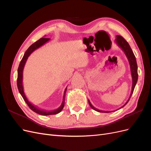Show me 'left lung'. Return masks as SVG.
<instances>
[{
	"mask_svg": "<svg viewBox=\"0 0 151 151\" xmlns=\"http://www.w3.org/2000/svg\"><path fill=\"white\" fill-rule=\"evenodd\" d=\"M115 43L117 44V45L119 47L123 52H124L125 55L129 60L130 67V70H131V75L132 77V91L130 93V98L128 99V101L126 102V103L123 105V106L120 108L119 109L123 108V106H125V105L127 104V103L129 102V101L130 99L131 96L134 92V88L135 87V85L137 83V80H138V73H137V61H136V58L135 57L133 51L131 49L129 44L128 43L127 41L123 38L122 36L117 35L116 36V39H115ZM89 104L90 105V106L94 110L98 111V112H101V113H109L110 111H101L99 109H98L97 108H96L94 107L92 104H91V102L89 100H88Z\"/></svg>",
	"mask_w": 151,
	"mask_h": 151,
	"instance_id": "obj_1",
	"label": "left lung"
}]
</instances>
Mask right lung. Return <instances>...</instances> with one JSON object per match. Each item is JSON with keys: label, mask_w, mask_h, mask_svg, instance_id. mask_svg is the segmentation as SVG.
<instances>
[{"label": "right lung", "mask_w": 151, "mask_h": 151, "mask_svg": "<svg viewBox=\"0 0 151 151\" xmlns=\"http://www.w3.org/2000/svg\"><path fill=\"white\" fill-rule=\"evenodd\" d=\"M50 40V38H40L39 40H38L37 42H36L33 44H32L31 46L28 48V49L26 50V52L24 54V56L22 57V60L19 63V67H18L17 69V88L18 90H19V92L22 96V98L24 99V101L26 103V104H28V106L29 107V108L33 110L34 112L38 113L40 115H55V114H57L58 113H60L62 109L63 108V106H64V104H65V93H66V91H67V88H65L64 91V94H63V101L60 106L57 108L53 109H50V110H46V109H42L38 108L37 106H36L35 105H34L33 103H31L28 99L27 98L26 96V95L24 92V89H23V85H22V73H23V70H24V67L25 65V63L26 62L27 59L28 58L29 56L30 55L33 53L35 50L38 49L40 47H42V45L48 42Z\"/></svg>", "instance_id": "right-lung-1"}]
</instances>
